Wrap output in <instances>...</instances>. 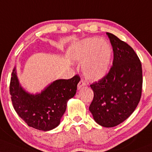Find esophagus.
Masks as SVG:
<instances>
[{"label":"esophagus","mask_w":152,"mask_h":152,"mask_svg":"<svg viewBox=\"0 0 152 152\" xmlns=\"http://www.w3.org/2000/svg\"><path fill=\"white\" fill-rule=\"evenodd\" d=\"M86 85V83L85 81H83V80H81V81H79V83L78 84V88L80 89L82 87L85 86Z\"/></svg>","instance_id":"esophagus-1"}]
</instances>
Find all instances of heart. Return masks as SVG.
<instances>
[{
    "mask_svg": "<svg viewBox=\"0 0 152 152\" xmlns=\"http://www.w3.org/2000/svg\"><path fill=\"white\" fill-rule=\"evenodd\" d=\"M71 57L83 64L86 77L98 81L108 73L113 56L111 45L105 39L90 37L82 40L71 52Z\"/></svg>",
    "mask_w": 152,
    "mask_h": 152,
    "instance_id": "b5f03b06",
    "label": "heart"
}]
</instances>
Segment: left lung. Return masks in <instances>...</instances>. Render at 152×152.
<instances>
[{"label": "left lung", "mask_w": 152, "mask_h": 152, "mask_svg": "<svg viewBox=\"0 0 152 152\" xmlns=\"http://www.w3.org/2000/svg\"><path fill=\"white\" fill-rule=\"evenodd\" d=\"M113 50V66L105 78L91 84L94 99L89 110L97 123L113 127L131 115L140 102L142 69L132 47L114 34L106 32Z\"/></svg>", "instance_id": "1"}]
</instances>
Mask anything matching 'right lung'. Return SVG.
<instances>
[{"label": "right lung", "mask_w": 152, "mask_h": 152, "mask_svg": "<svg viewBox=\"0 0 152 152\" xmlns=\"http://www.w3.org/2000/svg\"><path fill=\"white\" fill-rule=\"evenodd\" d=\"M81 78L76 75L70 79H58L36 95L27 93L19 83L15 68L10 78V94L15 110L30 127L42 131L59 125L67 102L75 96Z\"/></svg>", "instance_id": "obj_1"}]
</instances>
